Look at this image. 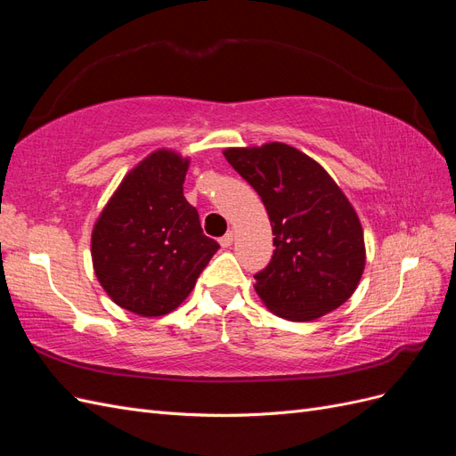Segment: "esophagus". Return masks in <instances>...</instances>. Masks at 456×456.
I'll use <instances>...</instances> for the list:
<instances>
[{
  "label": "esophagus",
  "mask_w": 456,
  "mask_h": 456,
  "mask_svg": "<svg viewBox=\"0 0 456 456\" xmlns=\"http://www.w3.org/2000/svg\"><path fill=\"white\" fill-rule=\"evenodd\" d=\"M218 241H220V245H223V247H230V245L233 243V232H228V233H224V236L220 238Z\"/></svg>",
  "instance_id": "esophagus-1"
}]
</instances>
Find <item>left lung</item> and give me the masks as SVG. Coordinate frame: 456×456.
Here are the masks:
<instances>
[{
	"label": "left lung",
	"mask_w": 456,
	"mask_h": 456,
	"mask_svg": "<svg viewBox=\"0 0 456 456\" xmlns=\"http://www.w3.org/2000/svg\"><path fill=\"white\" fill-rule=\"evenodd\" d=\"M224 158L265 203L270 265L255 273L265 306L289 322H312L346 302L365 268L363 228L330 175L300 150L268 142L226 148Z\"/></svg>",
	"instance_id": "8db88e82"
}]
</instances>
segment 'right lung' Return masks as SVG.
<instances>
[{
	"label": "right lung",
	"mask_w": 456,
	"mask_h": 456,
	"mask_svg": "<svg viewBox=\"0 0 456 456\" xmlns=\"http://www.w3.org/2000/svg\"><path fill=\"white\" fill-rule=\"evenodd\" d=\"M188 165L173 150L151 151L123 176L93 226L96 280L136 315L158 317L181 306L218 249L184 198Z\"/></svg>",
	"instance_id": "1"
}]
</instances>
